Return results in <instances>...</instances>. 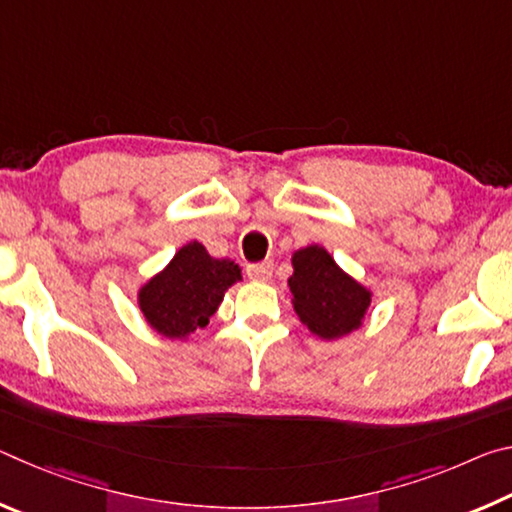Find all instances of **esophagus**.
<instances>
[{
  "label": "esophagus",
  "mask_w": 512,
  "mask_h": 512,
  "mask_svg": "<svg viewBox=\"0 0 512 512\" xmlns=\"http://www.w3.org/2000/svg\"><path fill=\"white\" fill-rule=\"evenodd\" d=\"M246 273H248L250 280H255V282H266L268 277L273 275V264H271V262H262V264H250V266L246 268Z\"/></svg>",
  "instance_id": "34e87169"
}]
</instances>
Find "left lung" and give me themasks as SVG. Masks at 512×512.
Returning <instances> with one entry per match:
<instances>
[{"instance_id":"1","label":"left lung","mask_w":512,"mask_h":512,"mask_svg":"<svg viewBox=\"0 0 512 512\" xmlns=\"http://www.w3.org/2000/svg\"><path fill=\"white\" fill-rule=\"evenodd\" d=\"M289 289L302 323L323 339H339L357 329L370 305V291L343 273L320 246L293 255Z\"/></svg>"}]
</instances>
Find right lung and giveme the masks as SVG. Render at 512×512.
<instances>
[{
  "label": "right lung",
  "mask_w": 512,
  "mask_h": 512,
  "mask_svg": "<svg viewBox=\"0 0 512 512\" xmlns=\"http://www.w3.org/2000/svg\"><path fill=\"white\" fill-rule=\"evenodd\" d=\"M241 280V268L230 259H214L192 241L142 287L140 309L155 332L185 339L205 327L219 309L223 293Z\"/></svg>",
  "instance_id": "right-lung-1"
}]
</instances>
